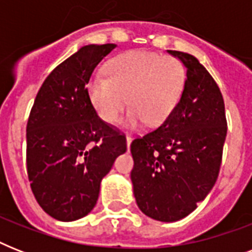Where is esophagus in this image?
Segmentation results:
<instances>
[{
	"instance_id": "1",
	"label": "esophagus",
	"mask_w": 252,
	"mask_h": 252,
	"mask_svg": "<svg viewBox=\"0 0 252 252\" xmlns=\"http://www.w3.org/2000/svg\"><path fill=\"white\" fill-rule=\"evenodd\" d=\"M130 142H132V137H130V136H126V148H128V149L130 148Z\"/></svg>"
}]
</instances>
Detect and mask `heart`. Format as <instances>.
<instances>
[{
  "instance_id": "b5f03b06",
  "label": "heart",
  "mask_w": 252,
  "mask_h": 252,
  "mask_svg": "<svg viewBox=\"0 0 252 252\" xmlns=\"http://www.w3.org/2000/svg\"><path fill=\"white\" fill-rule=\"evenodd\" d=\"M186 84V69L178 59L158 53L132 51L114 57L107 74H95L86 86L96 115L115 124L129 104L126 124H161L179 102Z\"/></svg>"
}]
</instances>
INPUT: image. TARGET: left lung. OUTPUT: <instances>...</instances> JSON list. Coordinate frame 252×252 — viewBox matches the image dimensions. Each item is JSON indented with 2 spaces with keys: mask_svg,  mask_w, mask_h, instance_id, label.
<instances>
[{
  "mask_svg": "<svg viewBox=\"0 0 252 252\" xmlns=\"http://www.w3.org/2000/svg\"><path fill=\"white\" fill-rule=\"evenodd\" d=\"M168 53L187 70L182 96L161 126L130 144L136 203L162 222L184 219L211 192L227 132L222 94L213 77L192 55Z\"/></svg>",
  "mask_w": 252,
  "mask_h": 252,
  "instance_id": "left-lung-1",
  "label": "left lung"
}]
</instances>
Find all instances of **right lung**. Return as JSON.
Masks as SVG:
<instances>
[{"mask_svg": "<svg viewBox=\"0 0 252 252\" xmlns=\"http://www.w3.org/2000/svg\"><path fill=\"white\" fill-rule=\"evenodd\" d=\"M116 44L85 45L49 73L27 122V174L45 213L74 221L93 211L100 182L126 153V138L99 118L86 85Z\"/></svg>", "mask_w": 252, "mask_h": 252, "instance_id": "obj_1", "label": "right lung"}]
</instances>
